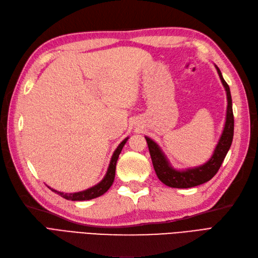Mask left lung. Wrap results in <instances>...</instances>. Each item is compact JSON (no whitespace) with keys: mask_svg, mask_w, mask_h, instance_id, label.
<instances>
[{"mask_svg":"<svg viewBox=\"0 0 258 258\" xmlns=\"http://www.w3.org/2000/svg\"><path fill=\"white\" fill-rule=\"evenodd\" d=\"M216 67V66H215ZM217 73L224 85L226 93H227V115H226V122L222 137L216 145L214 154L211 159L197 168L186 169L185 171H177L171 168L165 155L160 151L159 146L156 144L153 140L145 137L148 145V150L153 161L155 172L157 174L160 181L169 187L173 188H189V187L198 186L210 181L221 168L222 163L227 155L232 143L233 138V113H232V102L231 95L228 84L223 79L220 69L216 67Z\"/></svg>","mask_w":258,"mask_h":258,"instance_id":"1","label":"left lung"}]
</instances>
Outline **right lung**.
Listing matches in <instances>:
<instances>
[{"mask_svg":"<svg viewBox=\"0 0 258 258\" xmlns=\"http://www.w3.org/2000/svg\"><path fill=\"white\" fill-rule=\"evenodd\" d=\"M127 139H124L123 141L118 145V147L116 148V151L114 152L113 156H112V159L110 162V166H108L107 169V172L104 176V178L101 181L98 185L91 187L89 189H86L84 191H80V192H74V194H64V192H60L54 190L52 188H50L52 191L57 192L58 195H60L61 197H63L64 199L68 200H72V201H83V200H90L93 198H97L102 196L104 192H106L108 190V188L112 186L113 182H114V177H115V170H116V162L117 159H118V156L122 150L123 145L126 144L127 142Z\"/></svg>","mask_w":258,"mask_h":258,"instance_id":"1","label":"right lung"}]
</instances>
